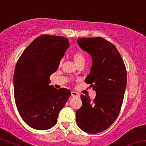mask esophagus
I'll return each instance as SVG.
<instances>
[{"label": "esophagus", "instance_id": "1", "mask_svg": "<svg viewBox=\"0 0 146 146\" xmlns=\"http://www.w3.org/2000/svg\"><path fill=\"white\" fill-rule=\"evenodd\" d=\"M71 96H73V97H79L80 95H79V93H77V92L72 91L71 92Z\"/></svg>", "mask_w": 146, "mask_h": 146}]
</instances>
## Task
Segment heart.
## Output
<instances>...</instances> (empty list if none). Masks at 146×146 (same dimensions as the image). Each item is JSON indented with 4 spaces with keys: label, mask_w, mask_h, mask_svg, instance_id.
<instances>
[{
    "label": "heart",
    "mask_w": 146,
    "mask_h": 146,
    "mask_svg": "<svg viewBox=\"0 0 146 146\" xmlns=\"http://www.w3.org/2000/svg\"><path fill=\"white\" fill-rule=\"evenodd\" d=\"M73 60L74 61V63L76 64V66H79L80 64H85V61H86V57L84 53L80 51H77L74 53L72 55ZM62 62V60H60V65H61Z\"/></svg>",
    "instance_id": "obj_1"
}]
</instances>
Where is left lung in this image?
Returning <instances> with one entry per match:
<instances>
[{"label": "left lung", "mask_w": 146, "mask_h": 146, "mask_svg": "<svg viewBox=\"0 0 146 146\" xmlns=\"http://www.w3.org/2000/svg\"><path fill=\"white\" fill-rule=\"evenodd\" d=\"M78 44L91 55L93 64L85 82L96 91L93 100L81 95L76 123L89 134L106 130L118 117L127 86V70L117 48L102 37L80 38Z\"/></svg>", "instance_id": "8db88e82"}]
</instances>
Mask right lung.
Listing matches in <instances>:
<instances>
[{"instance_id":"right-lung-1","label":"right lung","mask_w":146,"mask_h":146,"mask_svg":"<svg viewBox=\"0 0 146 146\" xmlns=\"http://www.w3.org/2000/svg\"><path fill=\"white\" fill-rule=\"evenodd\" d=\"M68 46L65 37L41 35L17 60L13 75L15 104L21 118L33 129L44 131L54 126L71 95L68 89L50 86V76Z\"/></svg>"}]
</instances>
